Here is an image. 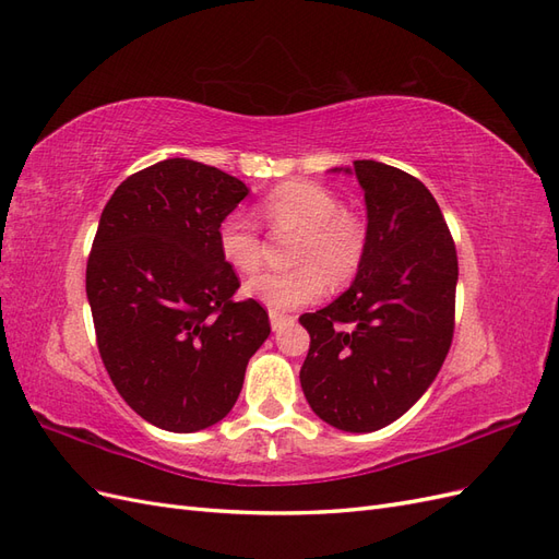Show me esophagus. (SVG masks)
<instances>
[{"label": "esophagus", "mask_w": 559, "mask_h": 559, "mask_svg": "<svg viewBox=\"0 0 559 559\" xmlns=\"http://www.w3.org/2000/svg\"><path fill=\"white\" fill-rule=\"evenodd\" d=\"M289 324H294V317L292 314L270 310V326H273V331H282L284 326H289Z\"/></svg>", "instance_id": "obj_1"}]
</instances>
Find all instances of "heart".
<instances>
[{
	"label": "heart",
	"instance_id": "heart-1",
	"mask_svg": "<svg viewBox=\"0 0 559 559\" xmlns=\"http://www.w3.org/2000/svg\"><path fill=\"white\" fill-rule=\"evenodd\" d=\"M341 195L317 181H286L261 200V214L277 233H296L292 263L245 284V294L270 310H296L326 294L329 280L345 284L359 273L368 251V224L341 207ZM222 259L242 275L263 263V240L247 218L233 212L216 228Z\"/></svg>",
	"mask_w": 559,
	"mask_h": 559
}]
</instances>
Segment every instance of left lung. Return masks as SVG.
Here are the masks:
<instances>
[{"instance_id": "1", "label": "left lung", "mask_w": 559, "mask_h": 559, "mask_svg": "<svg viewBox=\"0 0 559 559\" xmlns=\"http://www.w3.org/2000/svg\"><path fill=\"white\" fill-rule=\"evenodd\" d=\"M333 173L359 179L368 251L345 294L300 317L310 333L300 386L326 425L368 433L411 411L441 370L460 267L443 212L419 179L378 160Z\"/></svg>"}]
</instances>
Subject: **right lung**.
<instances>
[{"label": "right lung", "mask_w": 559, "mask_h": 559, "mask_svg": "<svg viewBox=\"0 0 559 559\" xmlns=\"http://www.w3.org/2000/svg\"><path fill=\"white\" fill-rule=\"evenodd\" d=\"M247 186L167 158L130 175L103 210L86 267L99 357L148 425L193 433L224 419L270 335L261 302L222 259L216 228Z\"/></svg>", "instance_id": "right-lung-1"}]
</instances>
